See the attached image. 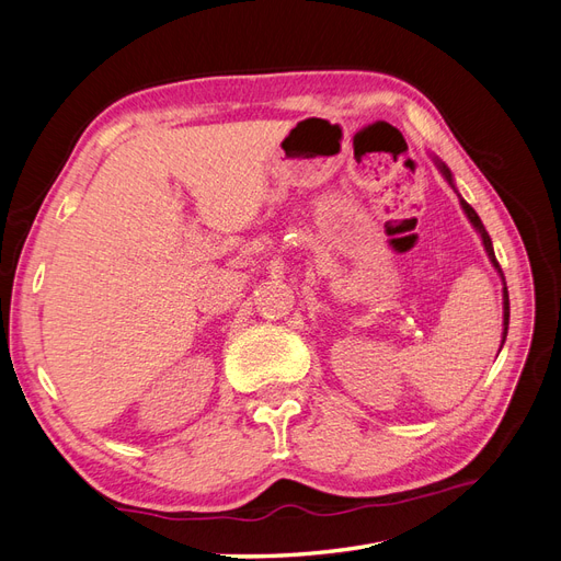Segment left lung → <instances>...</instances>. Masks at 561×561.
Returning <instances> with one entry per match:
<instances>
[{
  "label": "left lung",
  "mask_w": 561,
  "mask_h": 561,
  "mask_svg": "<svg viewBox=\"0 0 561 561\" xmlns=\"http://www.w3.org/2000/svg\"><path fill=\"white\" fill-rule=\"evenodd\" d=\"M431 159H433V163L437 165V171L443 173V178L449 182L451 190L456 192V196H458V203H461V208H463V213H466V217H468V222L472 225V229H474V231L480 233V239H482V245H484V252H486V257H489L491 266H494V268L499 271V276H501V280H503V334H501V348H503V344H505V336H507V325H511V299H507V287H505L503 271H501V266H499V262H496L494 245H491V239H489V233H486V229H484V225H482L480 215L472 210V206H470V203H466V198H463L461 194H458L456 184H454V175H451V171H449V168H447V163L439 161L435 154H431ZM501 348H499V353H501Z\"/></svg>",
  "instance_id": "obj_1"
}]
</instances>
